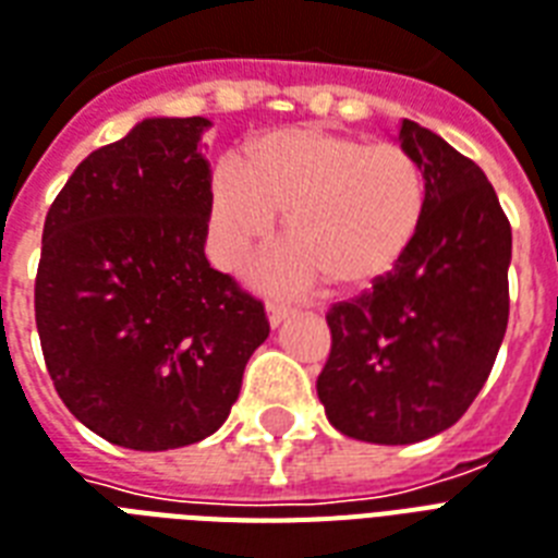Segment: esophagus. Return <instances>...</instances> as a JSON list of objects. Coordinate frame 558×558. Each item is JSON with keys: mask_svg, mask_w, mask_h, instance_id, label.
I'll list each match as a JSON object with an SVG mask.
<instances>
[{"mask_svg": "<svg viewBox=\"0 0 558 558\" xmlns=\"http://www.w3.org/2000/svg\"><path fill=\"white\" fill-rule=\"evenodd\" d=\"M266 313H269V325L271 327H280L289 316H292V310L283 307V304H269V307H266Z\"/></svg>", "mask_w": 558, "mask_h": 558, "instance_id": "obj_1", "label": "esophagus"}]
</instances>
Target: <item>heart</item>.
<instances>
[{"label":"heart","mask_w":558,"mask_h":558,"mask_svg":"<svg viewBox=\"0 0 558 558\" xmlns=\"http://www.w3.org/2000/svg\"><path fill=\"white\" fill-rule=\"evenodd\" d=\"M278 213L292 251L260 266L269 287L318 275L336 289H372L415 245L427 216L418 160L395 143H368L325 128H283L225 157L210 178V228L222 260L275 231Z\"/></svg>","instance_id":"1"}]
</instances>
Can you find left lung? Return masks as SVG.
Listing matches in <instances>:
<instances>
[{
  "instance_id": "1",
  "label": "left lung",
  "mask_w": 558,
  "mask_h": 558,
  "mask_svg": "<svg viewBox=\"0 0 558 558\" xmlns=\"http://www.w3.org/2000/svg\"><path fill=\"white\" fill-rule=\"evenodd\" d=\"M427 181V216L401 266L327 313L318 374L327 421L351 439L415 445L453 427L488 380L509 322L512 228L474 160L401 119Z\"/></svg>"
}]
</instances>
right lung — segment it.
I'll use <instances>...</instances> for the list:
<instances>
[{"mask_svg": "<svg viewBox=\"0 0 558 558\" xmlns=\"http://www.w3.org/2000/svg\"><path fill=\"white\" fill-rule=\"evenodd\" d=\"M204 117H151L96 148L43 225L34 316L75 418L110 445L172 450L219 430L266 342L263 304L204 257Z\"/></svg>", "mask_w": 558, "mask_h": 558, "instance_id": "right-lung-1", "label": "right lung"}]
</instances>
